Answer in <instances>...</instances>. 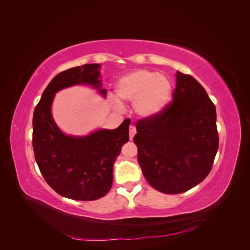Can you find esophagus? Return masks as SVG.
I'll list each match as a JSON object with an SVG mask.
<instances>
[{
	"mask_svg": "<svg viewBox=\"0 0 250 250\" xmlns=\"http://www.w3.org/2000/svg\"><path fill=\"white\" fill-rule=\"evenodd\" d=\"M135 133H137V129H135V127L133 125H130V127H129V138H130V140L133 139Z\"/></svg>",
	"mask_w": 250,
	"mask_h": 250,
	"instance_id": "34e87169",
	"label": "esophagus"
}]
</instances>
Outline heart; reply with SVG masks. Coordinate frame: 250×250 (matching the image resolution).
Instances as JSON below:
<instances>
[{
    "mask_svg": "<svg viewBox=\"0 0 250 250\" xmlns=\"http://www.w3.org/2000/svg\"><path fill=\"white\" fill-rule=\"evenodd\" d=\"M121 100L134 102L140 116L151 117L162 111L172 96V83L165 75L149 70H137L121 78L116 86ZM120 106V103L116 101Z\"/></svg>",
    "mask_w": 250,
    "mask_h": 250,
    "instance_id": "b5f03b06",
    "label": "heart"
}]
</instances>
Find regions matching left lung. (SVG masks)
Segmentation results:
<instances>
[{"instance_id":"8db88e82","label":"left lung","mask_w":250,"mask_h":250,"mask_svg":"<svg viewBox=\"0 0 250 250\" xmlns=\"http://www.w3.org/2000/svg\"><path fill=\"white\" fill-rule=\"evenodd\" d=\"M135 127L138 161L155 190L180 194L208 175L219 147L216 107L191 75L177 72L172 101Z\"/></svg>"}]
</instances>
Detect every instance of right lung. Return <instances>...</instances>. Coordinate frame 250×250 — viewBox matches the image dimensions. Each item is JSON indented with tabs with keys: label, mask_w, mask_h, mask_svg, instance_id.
Returning a JSON list of instances; mask_svg holds the SVG:
<instances>
[{
	"label": "right lung",
	"mask_w": 250,
	"mask_h": 250,
	"mask_svg": "<svg viewBox=\"0 0 250 250\" xmlns=\"http://www.w3.org/2000/svg\"><path fill=\"white\" fill-rule=\"evenodd\" d=\"M99 67V63L83 64L60 72L43 90L33 113L32 145L42 175L56 193L74 200H96L109 192L113 164L129 140L130 119H125L117 129L75 138L60 131L51 116V105L59 89L92 84L106 95L101 89Z\"/></svg>",
	"instance_id": "1"
}]
</instances>
